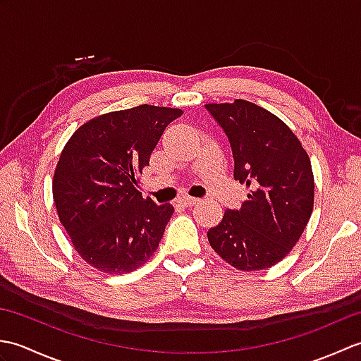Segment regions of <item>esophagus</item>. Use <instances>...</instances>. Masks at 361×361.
Instances as JSON below:
<instances>
[{
  "label": "esophagus",
  "mask_w": 361,
  "mask_h": 361,
  "mask_svg": "<svg viewBox=\"0 0 361 361\" xmlns=\"http://www.w3.org/2000/svg\"><path fill=\"white\" fill-rule=\"evenodd\" d=\"M198 202H200V198H195V197H181L180 200H178V203L181 206H186V208H189V206L197 204Z\"/></svg>",
  "instance_id": "esophagus-1"
}]
</instances>
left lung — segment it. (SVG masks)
Here are the masks:
<instances>
[{
    "mask_svg": "<svg viewBox=\"0 0 361 361\" xmlns=\"http://www.w3.org/2000/svg\"><path fill=\"white\" fill-rule=\"evenodd\" d=\"M224 128L234 158V180L251 188L240 209H226L208 231L212 250L237 270L276 265L295 247L313 211L312 164L296 135L252 102L204 105Z\"/></svg>",
    "mask_w": 361,
    "mask_h": 361,
    "instance_id": "1",
    "label": "left lung"
}]
</instances>
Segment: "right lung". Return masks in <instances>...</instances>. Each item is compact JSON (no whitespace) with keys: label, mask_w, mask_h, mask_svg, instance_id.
<instances>
[{"label":"right lung","mask_w":361,"mask_h":361,"mask_svg":"<svg viewBox=\"0 0 361 361\" xmlns=\"http://www.w3.org/2000/svg\"><path fill=\"white\" fill-rule=\"evenodd\" d=\"M181 114L147 104L101 114L63 147L52 180L54 203L75 251L99 271H135L157 251L173 206L144 198L137 175Z\"/></svg>","instance_id":"obj_1"}]
</instances>
